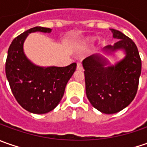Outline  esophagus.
Returning <instances> with one entry per match:
<instances>
[{"label":"esophagus","instance_id":"34e87169","mask_svg":"<svg viewBox=\"0 0 147 147\" xmlns=\"http://www.w3.org/2000/svg\"><path fill=\"white\" fill-rule=\"evenodd\" d=\"M77 69L78 70H82V65L81 63H78L77 64Z\"/></svg>","mask_w":147,"mask_h":147}]
</instances>
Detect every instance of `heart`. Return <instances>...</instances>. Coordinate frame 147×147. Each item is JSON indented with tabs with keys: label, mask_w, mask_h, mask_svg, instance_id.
Wrapping results in <instances>:
<instances>
[{
	"label": "heart",
	"mask_w": 147,
	"mask_h": 147,
	"mask_svg": "<svg viewBox=\"0 0 147 147\" xmlns=\"http://www.w3.org/2000/svg\"><path fill=\"white\" fill-rule=\"evenodd\" d=\"M85 41H86V42L87 43L90 44V43L93 42L94 41H95V38H94V37H88Z\"/></svg>",
	"instance_id": "heart-1"
}]
</instances>
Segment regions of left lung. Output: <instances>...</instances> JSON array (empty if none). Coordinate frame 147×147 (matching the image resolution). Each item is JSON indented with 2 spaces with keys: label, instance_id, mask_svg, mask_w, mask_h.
Returning a JSON list of instances; mask_svg holds the SVG:
<instances>
[{
  "label": "left lung",
  "instance_id": "8db88e82",
  "mask_svg": "<svg viewBox=\"0 0 147 147\" xmlns=\"http://www.w3.org/2000/svg\"><path fill=\"white\" fill-rule=\"evenodd\" d=\"M110 30L118 41L113 46H106L105 52L112 55L121 50L125 54L124 58L110 65L105 56L96 54L82 61L88 99L94 108L104 114L117 113L133 101L142 71L136 44L121 32Z\"/></svg>",
  "mask_w": 147,
  "mask_h": 147
}]
</instances>
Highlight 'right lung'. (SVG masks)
Returning a JSON list of instances; mask_svg holds the SVG:
<instances>
[{
    "label": "right lung",
    "mask_w": 147,
    "mask_h": 147,
    "mask_svg": "<svg viewBox=\"0 0 147 147\" xmlns=\"http://www.w3.org/2000/svg\"><path fill=\"white\" fill-rule=\"evenodd\" d=\"M50 33L51 29L35 27L15 37L8 50L5 74L18 103L33 114H46L54 110L65 93V87L76 70V63L66 67H42L27 58L24 43L29 33Z\"/></svg>",
    "instance_id": "1"
}]
</instances>
